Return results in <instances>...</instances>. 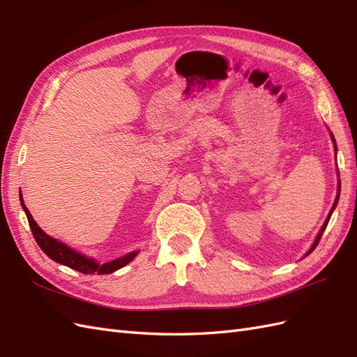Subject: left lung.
I'll list each match as a JSON object with an SVG mask.
<instances>
[{"mask_svg": "<svg viewBox=\"0 0 357 357\" xmlns=\"http://www.w3.org/2000/svg\"><path fill=\"white\" fill-rule=\"evenodd\" d=\"M332 139H333V143H335V138H333V135H332ZM335 152H337V146H335ZM340 190H341V183H338V195H337V198H335V202H333V205H332V210H331V213H329V215H328V219H326V222L323 223V226H321V229H320V232H319V235H317V238H316V241H314V244L311 245V248H310V252L308 253H311L312 250H314V248L317 247V244H319V241H320V238H321V235H323V231L326 229V226H328V222H329V219H331V215H332V211H333V208H335V205H337V202H338V198H340ZM307 253V255H308Z\"/></svg>", "mask_w": 357, "mask_h": 357, "instance_id": "left-lung-1", "label": "left lung"}]
</instances>
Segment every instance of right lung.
<instances>
[{"label":"right lung","instance_id":"right-lung-1","mask_svg":"<svg viewBox=\"0 0 357 357\" xmlns=\"http://www.w3.org/2000/svg\"><path fill=\"white\" fill-rule=\"evenodd\" d=\"M20 204H22V207L25 210L31 232H32V235H34V238H36L37 244L40 245L41 250L45 252L50 259H53L55 262L62 264L66 266H70V268L75 269V271H80L82 274H95V273L96 274H110V273H114V271H117L119 268H122L126 264L131 262L132 259L138 255V252H132V253L125 255V256L119 257V259H114V261H112V262L100 265L98 262H95L93 259H89V257H86V256L77 253L63 243H61L55 238H52V236H49L45 231H41V228L36 223V220L32 219L29 210L26 208V205L24 204L22 197H20Z\"/></svg>","mask_w":357,"mask_h":357}]
</instances>
